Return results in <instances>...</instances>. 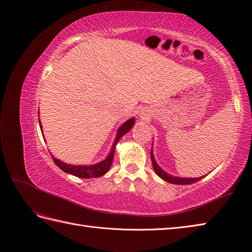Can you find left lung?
<instances>
[{
  "mask_svg": "<svg viewBox=\"0 0 252 252\" xmlns=\"http://www.w3.org/2000/svg\"><path fill=\"white\" fill-rule=\"evenodd\" d=\"M151 159H152V163H153V167L154 170H155L156 174L161 178V179H163L164 181H167L169 183H173V184H191L194 182H198L199 180H201L203 177L201 178H179V177H174V176H170L169 174L165 173L163 169H161V167L156 163L155 159H154V156L152 154L151 151Z\"/></svg>",
  "mask_w": 252,
  "mask_h": 252,
  "instance_id": "8db88e82",
  "label": "left lung"
}]
</instances>
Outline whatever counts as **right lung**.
I'll use <instances>...</instances> for the list:
<instances>
[{
	"label": "right lung",
	"instance_id": "1",
	"mask_svg": "<svg viewBox=\"0 0 252 252\" xmlns=\"http://www.w3.org/2000/svg\"><path fill=\"white\" fill-rule=\"evenodd\" d=\"M38 121H39V119H38ZM134 124H135V119L131 118L127 121H126V123L119 127L114 144H113L109 156L103 161L99 162V163L94 164V165H71V164L63 163V162H62L61 160H58L53 156H51V157L54 161V163L58 165L62 170H63L64 173H68V174H71L73 176H76L79 178H86V179H89V178H97V177L103 176L111 167V164L113 162V157H114L115 147H116L118 140L132 128ZM39 126H40V131H42V125H40V121H39Z\"/></svg>",
	"mask_w": 252,
	"mask_h": 252
}]
</instances>
